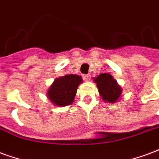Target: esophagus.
Here are the masks:
<instances>
[{
  "mask_svg": "<svg viewBox=\"0 0 159 159\" xmlns=\"http://www.w3.org/2000/svg\"><path fill=\"white\" fill-rule=\"evenodd\" d=\"M83 79H84V80L85 81H89L91 80V75H83Z\"/></svg>",
  "mask_w": 159,
  "mask_h": 159,
  "instance_id": "obj_1",
  "label": "esophagus"
}]
</instances>
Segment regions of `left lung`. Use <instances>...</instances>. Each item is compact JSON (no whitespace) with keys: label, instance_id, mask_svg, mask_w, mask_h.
Returning <instances> with one entry per match:
<instances>
[{"label":"left lung","instance_id":"1","mask_svg":"<svg viewBox=\"0 0 159 159\" xmlns=\"http://www.w3.org/2000/svg\"><path fill=\"white\" fill-rule=\"evenodd\" d=\"M93 80L97 83L99 94L104 102L113 103L119 100L122 94V89L112 75L107 73L101 74Z\"/></svg>","mask_w":159,"mask_h":159}]
</instances>
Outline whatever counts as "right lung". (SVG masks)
<instances>
[{
	"instance_id": "obj_1",
	"label": "right lung",
	"mask_w": 159,
	"mask_h": 159,
	"mask_svg": "<svg viewBox=\"0 0 159 159\" xmlns=\"http://www.w3.org/2000/svg\"><path fill=\"white\" fill-rule=\"evenodd\" d=\"M81 83L82 78L77 75H67L55 79L47 91V97L56 106L70 105L75 100L79 84Z\"/></svg>"
}]
</instances>
